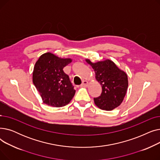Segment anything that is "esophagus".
Instances as JSON below:
<instances>
[{"label":"esophagus","instance_id":"esophagus-1","mask_svg":"<svg viewBox=\"0 0 160 160\" xmlns=\"http://www.w3.org/2000/svg\"><path fill=\"white\" fill-rule=\"evenodd\" d=\"M88 84V82L86 80H83L81 84V87H86Z\"/></svg>","mask_w":160,"mask_h":160}]
</instances>
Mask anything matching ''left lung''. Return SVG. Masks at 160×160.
Returning <instances> with one entry per match:
<instances>
[{
    "label": "left lung",
    "mask_w": 160,
    "mask_h": 160,
    "mask_svg": "<svg viewBox=\"0 0 160 160\" xmlns=\"http://www.w3.org/2000/svg\"><path fill=\"white\" fill-rule=\"evenodd\" d=\"M95 72V78L102 86V93L94 98L95 104L101 110L110 111L118 107L127 93V74L120 70L111 60L92 63L86 60Z\"/></svg>",
    "instance_id": "1"
}]
</instances>
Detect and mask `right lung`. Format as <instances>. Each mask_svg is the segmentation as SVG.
<instances>
[{"label":"right lung","mask_w":160,"mask_h":160,"mask_svg":"<svg viewBox=\"0 0 160 160\" xmlns=\"http://www.w3.org/2000/svg\"><path fill=\"white\" fill-rule=\"evenodd\" d=\"M70 58L62 59L50 52L42 54L33 71V83L48 106L60 108L68 104L76 91L63 67L71 62Z\"/></svg>","instance_id":"1"}]
</instances>
